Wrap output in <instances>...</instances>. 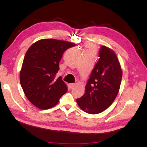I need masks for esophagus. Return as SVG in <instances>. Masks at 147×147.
Returning <instances> with one entry per match:
<instances>
[{
    "label": "esophagus",
    "instance_id": "34e87169",
    "mask_svg": "<svg viewBox=\"0 0 147 147\" xmlns=\"http://www.w3.org/2000/svg\"><path fill=\"white\" fill-rule=\"evenodd\" d=\"M75 84H74V83H70L69 84V88L70 89H72V88H74L75 86Z\"/></svg>",
    "mask_w": 147,
    "mask_h": 147
}]
</instances>
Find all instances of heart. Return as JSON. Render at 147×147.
Wrapping results in <instances>:
<instances>
[{"mask_svg":"<svg viewBox=\"0 0 147 147\" xmlns=\"http://www.w3.org/2000/svg\"><path fill=\"white\" fill-rule=\"evenodd\" d=\"M88 51H90V52H93V51H94V49H93L92 47H89V48H88Z\"/></svg>","mask_w":147,"mask_h":147,"instance_id":"1","label":"heart"}]
</instances>
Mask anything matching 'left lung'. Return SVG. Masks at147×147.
Masks as SVG:
<instances>
[{"label": "left lung", "instance_id": "obj_1", "mask_svg": "<svg viewBox=\"0 0 147 147\" xmlns=\"http://www.w3.org/2000/svg\"><path fill=\"white\" fill-rule=\"evenodd\" d=\"M99 59L85 86V93L77 102L90 114H97L113 103L119 92L122 70L115 53L105 46L99 50Z\"/></svg>", "mask_w": 147, "mask_h": 147}]
</instances>
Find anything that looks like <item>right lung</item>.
<instances>
[{"label":"right lung","mask_w":147,"mask_h":147,"mask_svg":"<svg viewBox=\"0 0 147 147\" xmlns=\"http://www.w3.org/2000/svg\"><path fill=\"white\" fill-rule=\"evenodd\" d=\"M75 43L53 38L35 42L26 52L20 71V83L34 105L46 110L55 106L67 91L61 77L55 79L64 52Z\"/></svg>","instance_id":"add662e5"}]
</instances>
